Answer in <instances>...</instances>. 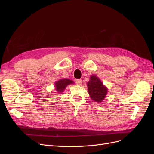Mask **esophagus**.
I'll return each mask as SVG.
<instances>
[{
    "label": "esophagus",
    "instance_id": "1",
    "mask_svg": "<svg viewBox=\"0 0 154 154\" xmlns=\"http://www.w3.org/2000/svg\"><path fill=\"white\" fill-rule=\"evenodd\" d=\"M75 82H76V84H78V85H81L82 83V80H81V79H76Z\"/></svg>",
    "mask_w": 154,
    "mask_h": 154
}]
</instances>
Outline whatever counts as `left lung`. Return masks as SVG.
Returning <instances> with one entry per match:
<instances>
[{
    "label": "left lung",
    "instance_id": "1",
    "mask_svg": "<svg viewBox=\"0 0 154 154\" xmlns=\"http://www.w3.org/2000/svg\"><path fill=\"white\" fill-rule=\"evenodd\" d=\"M88 94L92 100L97 102L103 100L107 92V88L103 85L100 79L96 76H92L90 81L87 83Z\"/></svg>",
    "mask_w": 154,
    "mask_h": 154
}]
</instances>
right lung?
<instances>
[{"instance_id": "obj_1", "label": "right lung", "mask_w": 154, "mask_h": 154, "mask_svg": "<svg viewBox=\"0 0 154 154\" xmlns=\"http://www.w3.org/2000/svg\"><path fill=\"white\" fill-rule=\"evenodd\" d=\"M71 83H73L72 80H70L69 79H62L55 83V87L56 90L58 92H63V90L66 88V87Z\"/></svg>"}]
</instances>
